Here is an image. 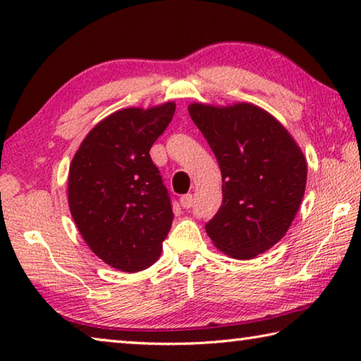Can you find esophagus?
Returning a JSON list of instances; mask_svg holds the SVG:
<instances>
[{
    "label": "esophagus",
    "instance_id": "obj_1",
    "mask_svg": "<svg viewBox=\"0 0 361 361\" xmlns=\"http://www.w3.org/2000/svg\"><path fill=\"white\" fill-rule=\"evenodd\" d=\"M180 205H182V208H190L193 205L192 193H187V195L180 197Z\"/></svg>",
    "mask_w": 361,
    "mask_h": 361
}]
</instances>
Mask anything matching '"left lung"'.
<instances>
[{
  "instance_id": "obj_1",
  "label": "left lung",
  "mask_w": 361,
  "mask_h": 361,
  "mask_svg": "<svg viewBox=\"0 0 361 361\" xmlns=\"http://www.w3.org/2000/svg\"><path fill=\"white\" fill-rule=\"evenodd\" d=\"M189 114L216 156L223 202L207 234L233 259H254L285 236L306 189V158L267 111L193 102Z\"/></svg>"
}]
</instances>
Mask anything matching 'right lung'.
I'll list each match as a JSON object with an SVG mask.
<instances>
[{
  "mask_svg": "<svg viewBox=\"0 0 361 361\" xmlns=\"http://www.w3.org/2000/svg\"><path fill=\"white\" fill-rule=\"evenodd\" d=\"M176 104L111 114L73 156L68 205L82 239L99 259L122 271L159 259L172 218L171 197L149 149L174 116Z\"/></svg>",
  "mask_w": 361,
  "mask_h": 361,
  "instance_id": "add662e5",
  "label": "right lung"
}]
</instances>
